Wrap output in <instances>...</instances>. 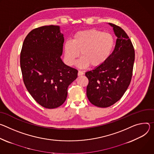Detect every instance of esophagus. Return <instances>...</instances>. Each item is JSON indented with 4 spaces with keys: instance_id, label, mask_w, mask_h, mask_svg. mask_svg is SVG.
<instances>
[{
    "instance_id": "esophagus-1",
    "label": "esophagus",
    "mask_w": 154,
    "mask_h": 154,
    "mask_svg": "<svg viewBox=\"0 0 154 154\" xmlns=\"http://www.w3.org/2000/svg\"><path fill=\"white\" fill-rule=\"evenodd\" d=\"M84 75V72H83L80 71V70L78 71V76H81V75Z\"/></svg>"
}]
</instances>
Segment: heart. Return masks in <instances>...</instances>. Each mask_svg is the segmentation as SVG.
Instances as JSON below:
<instances>
[{"label":"heart","mask_w":154,"mask_h":154,"mask_svg":"<svg viewBox=\"0 0 154 154\" xmlns=\"http://www.w3.org/2000/svg\"><path fill=\"white\" fill-rule=\"evenodd\" d=\"M114 45V38L109 33L96 29L81 30L75 34L72 41L65 43V57L68 64L72 65L81 53L82 57L76 63L79 68L99 66L109 58Z\"/></svg>","instance_id":"b5f03b06"}]
</instances>
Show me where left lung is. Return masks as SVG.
<instances>
[{
  "label": "left lung",
  "mask_w": 154,
  "mask_h": 154,
  "mask_svg": "<svg viewBox=\"0 0 154 154\" xmlns=\"http://www.w3.org/2000/svg\"><path fill=\"white\" fill-rule=\"evenodd\" d=\"M117 37L113 52L107 60L86 73L89 79L87 97L94 105L106 108L120 100L128 88L132 76L134 50L125 32L108 23Z\"/></svg>",
  "instance_id": "left-lung-1"
}]
</instances>
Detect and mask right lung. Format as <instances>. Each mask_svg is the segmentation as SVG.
<instances>
[{"label": "right lung", "instance_id": "add662e5", "mask_svg": "<svg viewBox=\"0 0 154 154\" xmlns=\"http://www.w3.org/2000/svg\"><path fill=\"white\" fill-rule=\"evenodd\" d=\"M63 35L58 26H45L30 31L24 39L20 65L25 86L38 104L48 109L62 105L78 70L60 57Z\"/></svg>", "mask_w": 154, "mask_h": 154}]
</instances>
